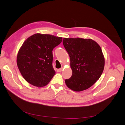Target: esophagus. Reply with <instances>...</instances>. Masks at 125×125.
Masks as SVG:
<instances>
[{
  "mask_svg": "<svg viewBox=\"0 0 125 125\" xmlns=\"http://www.w3.org/2000/svg\"><path fill=\"white\" fill-rule=\"evenodd\" d=\"M62 70H63V68H62L58 69L57 70V71L58 73H60V72H61Z\"/></svg>",
  "mask_w": 125,
  "mask_h": 125,
  "instance_id": "esophagus-1",
  "label": "esophagus"
}]
</instances>
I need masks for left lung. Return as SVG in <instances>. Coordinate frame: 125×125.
<instances>
[{"mask_svg": "<svg viewBox=\"0 0 125 125\" xmlns=\"http://www.w3.org/2000/svg\"><path fill=\"white\" fill-rule=\"evenodd\" d=\"M63 44L70 57L73 74L66 79L68 88L80 92L99 80L104 68L105 58L100 45L91 39L64 38Z\"/></svg>", "mask_w": 125, "mask_h": 125, "instance_id": "8db88e82", "label": "left lung"}]
</instances>
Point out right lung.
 Returning a JSON list of instances; mask_svg holds the SVG:
<instances>
[{"label":"right lung","mask_w":125,"mask_h":125,"mask_svg":"<svg viewBox=\"0 0 125 125\" xmlns=\"http://www.w3.org/2000/svg\"><path fill=\"white\" fill-rule=\"evenodd\" d=\"M62 38L36 33L30 36L18 51L17 63L21 75L30 84L43 87L55 74L52 65V51Z\"/></svg>","instance_id":"1"}]
</instances>
